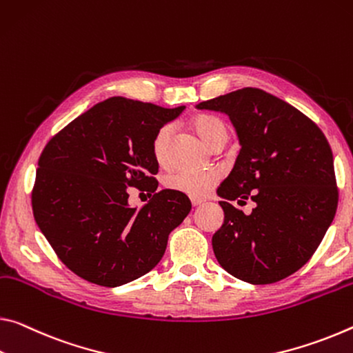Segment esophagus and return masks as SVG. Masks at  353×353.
Wrapping results in <instances>:
<instances>
[{
  "label": "esophagus",
  "instance_id": "obj_1",
  "mask_svg": "<svg viewBox=\"0 0 353 353\" xmlns=\"http://www.w3.org/2000/svg\"><path fill=\"white\" fill-rule=\"evenodd\" d=\"M204 203V199H199V198H192V204L196 207V205H201Z\"/></svg>",
  "mask_w": 353,
  "mask_h": 353
}]
</instances>
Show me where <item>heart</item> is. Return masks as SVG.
<instances>
[{
  "mask_svg": "<svg viewBox=\"0 0 353 353\" xmlns=\"http://www.w3.org/2000/svg\"><path fill=\"white\" fill-rule=\"evenodd\" d=\"M193 128L209 148L220 138L228 137L225 121L216 116H196L193 119ZM170 143L171 127H160L152 139V154L159 165L165 166L170 161ZM218 179H220V174L216 171H176L166 177V185L190 198H205L218 182Z\"/></svg>",
  "mask_w": 353,
  "mask_h": 353,
  "instance_id": "1",
  "label": "heart"
}]
</instances>
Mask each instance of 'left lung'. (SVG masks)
Here are the masks:
<instances>
[{
  "mask_svg": "<svg viewBox=\"0 0 353 353\" xmlns=\"http://www.w3.org/2000/svg\"><path fill=\"white\" fill-rule=\"evenodd\" d=\"M236 127L242 149L218 187L225 223L212 237L216 261L250 284L281 281L321 245L338 207L333 154L321 128L301 111L257 88L205 100ZM256 204L250 216L229 200Z\"/></svg>",
  "mask_w": 353,
  "mask_h": 353,
  "instance_id": "8db88e82",
  "label": "left lung"
}]
</instances>
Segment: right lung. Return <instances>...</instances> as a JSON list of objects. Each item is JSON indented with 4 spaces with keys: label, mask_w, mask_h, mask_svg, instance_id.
Instances as JSON below:
<instances>
[{
    "label": "right lung",
    "mask_w": 353,
    "mask_h": 353,
    "mask_svg": "<svg viewBox=\"0 0 353 353\" xmlns=\"http://www.w3.org/2000/svg\"><path fill=\"white\" fill-rule=\"evenodd\" d=\"M185 106L161 108L125 97L94 105L50 139L39 159L32 214L54 253L83 279L117 288L146 275L192 203L160 190L152 139ZM154 193L141 210L128 187Z\"/></svg>",
    "instance_id": "obj_1"
}]
</instances>
